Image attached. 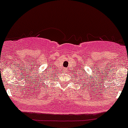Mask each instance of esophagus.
<instances>
[{"label":"esophagus","instance_id":"obj_1","mask_svg":"<svg viewBox=\"0 0 128 128\" xmlns=\"http://www.w3.org/2000/svg\"><path fill=\"white\" fill-rule=\"evenodd\" d=\"M65 70H66V69H65Z\"/></svg>","mask_w":128,"mask_h":128}]
</instances>
